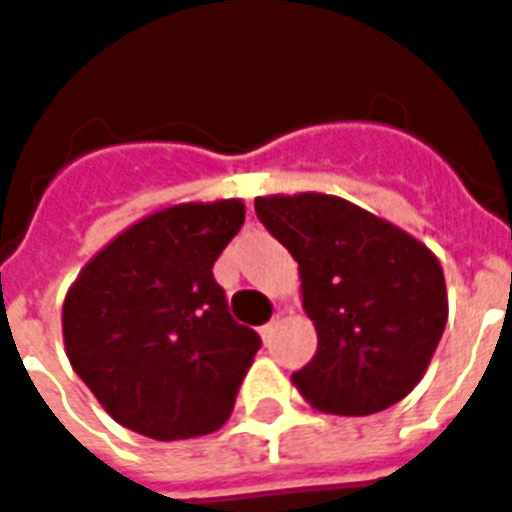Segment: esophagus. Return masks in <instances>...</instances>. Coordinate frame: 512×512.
Returning a JSON list of instances; mask_svg holds the SVG:
<instances>
[{
    "mask_svg": "<svg viewBox=\"0 0 512 512\" xmlns=\"http://www.w3.org/2000/svg\"><path fill=\"white\" fill-rule=\"evenodd\" d=\"M276 323H279V314H274V320H271V323H266V325H263V328H260V336H263L266 342H271V333H274Z\"/></svg>",
    "mask_w": 512,
    "mask_h": 512,
    "instance_id": "1",
    "label": "esophagus"
}]
</instances>
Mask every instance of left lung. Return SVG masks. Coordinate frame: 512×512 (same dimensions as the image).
<instances>
[{
	"instance_id": "obj_1",
	"label": "left lung",
	"mask_w": 512,
	"mask_h": 512,
	"mask_svg": "<svg viewBox=\"0 0 512 512\" xmlns=\"http://www.w3.org/2000/svg\"><path fill=\"white\" fill-rule=\"evenodd\" d=\"M257 219L298 263L317 352L293 385L314 410L374 415L415 388L445 323V274L429 246L350 200L255 198Z\"/></svg>"
}]
</instances>
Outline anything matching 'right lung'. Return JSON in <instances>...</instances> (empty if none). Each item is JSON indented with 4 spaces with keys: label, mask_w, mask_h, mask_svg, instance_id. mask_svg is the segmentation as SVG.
<instances>
[{
    "label": "right lung",
    "mask_w": 512,
    "mask_h": 512,
    "mask_svg": "<svg viewBox=\"0 0 512 512\" xmlns=\"http://www.w3.org/2000/svg\"><path fill=\"white\" fill-rule=\"evenodd\" d=\"M244 214L241 200L162 208L102 246L67 290V358L124 429L173 442L230 418L260 336L230 317L211 268Z\"/></svg>",
    "instance_id": "1"
}]
</instances>
